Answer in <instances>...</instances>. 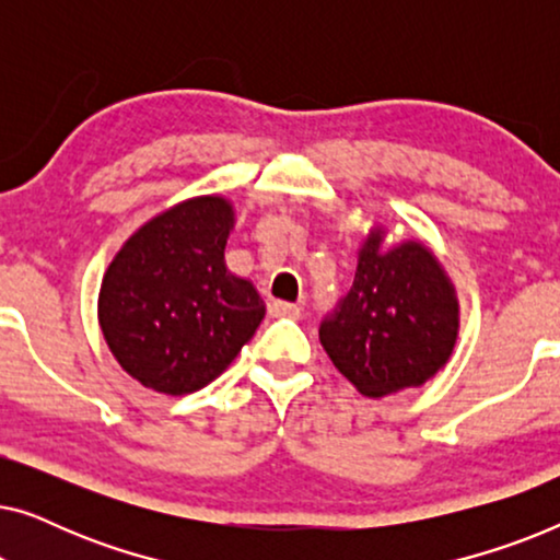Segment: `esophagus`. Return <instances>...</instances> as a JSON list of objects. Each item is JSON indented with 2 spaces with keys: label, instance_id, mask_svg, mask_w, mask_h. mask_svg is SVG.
<instances>
[{
  "label": "esophagus",
  "instance_id": "1",
  "mask_svg": "<svg viewBox=\"0 0 560 560\" xmlns=\"http://www.w3.org/2000/svg\"><path fill=\"white\" fill-rule=\"evenodd\" d=\"M267 308H270L272 316H288V318L301 316V305L288 303V301H270V305H267Z\"/></svg>",
  "mask_w": 560,
  "mask_h": 560
}]
</instances>
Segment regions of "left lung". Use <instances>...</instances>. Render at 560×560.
<instances>
[{"instance_id":"1","label":"left lung","mask_w":560,"mask_h":560,"mask_svg":"<svg viewBox=\"0 0 560 560\" xmlns=\"http://www.w3.org/2000/svg\"><path fill=\"white\" fill-rule=\"evenodd\" d=\"M328 359L366 397L420 387L448 362L458 336V301L425 244L385 249L374 226L357 257L354 285L318 328Z\"/></svg>"}]
</instances>
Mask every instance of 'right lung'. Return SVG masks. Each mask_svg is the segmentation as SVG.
Wrapping results in <instances>:
<instances>
[{"mask_svg":"<svg viewBox=\"0 0 560 560\" xmlns=\"http://www.w3.org/2000/svg\"><path fill=\"white\" fill-rule=\"evenodd\" d=\"M234 209L196 196L142 224L106 267L98 326L129 377L165 395L219 377L265 318L249 280L226 270Z\"/></svg>","mask_w":560,"mask_h":560,"instance_id":"add662e5","label":"right lung"}]
</instances>
